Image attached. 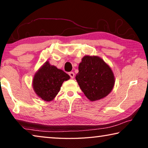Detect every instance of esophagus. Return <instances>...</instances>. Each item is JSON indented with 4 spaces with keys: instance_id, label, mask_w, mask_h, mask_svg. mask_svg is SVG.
I'll use <instances>...</instances> for the list:
<instances>
[{
    "instance_id": "esophagus-1",
    "label": "esophagus",
    "mask_w": 148,
    "mask_h": 148,
    "mask_svg": "<svg viewBox=\"0 0 148 148\" xmlns=\"http://www.w3.org/2000/svg\"><path fill=\"white\" fill-rule=\"evenodd\" d=\"M69 76H71V78H72V79H73L74 78V72H69Z\"/></svg>"
}]
</instances>
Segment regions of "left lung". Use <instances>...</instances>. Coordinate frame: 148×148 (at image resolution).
Wrapping results in <instances>:
<instances>
[{"label": "left lung", "mask_w": 148, "mask_h": 148, "mask_svg": "<svg viewBox=\"0 0 148 148\" xmlns=\"http://www.w3.org/2000/svg\"><path fill=\"white\" fill-rule=\"evenodd\" d=\"M76 79L80 89L91 101L106 97L113 89L115 79L111 69L97 56H85L78 66Z\"/></svg>", "instance_id": "8db88e82"}]
</instances>
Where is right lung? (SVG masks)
<instances>
[{"label":"right lung","mask_w":148,"mask_h":148,"mask_svg":"<svg viewBox=\"0 0 148 148\" xmlns=\"http://www.w3.org/2000/svg\"><path fill=\"white\" fill-rule=\"evenodd\" d=\"M69 79V75L47 61L35 74L32 86L38 97L51 101L58 94L63 82Z\"/></svg>","instance_id":"obj_1"}]
</instances>
